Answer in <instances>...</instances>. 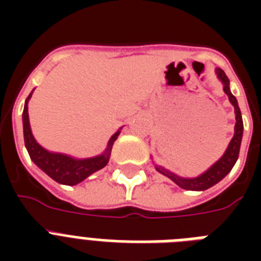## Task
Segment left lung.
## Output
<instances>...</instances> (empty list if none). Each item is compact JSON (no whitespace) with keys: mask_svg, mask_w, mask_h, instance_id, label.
<instances>
[{"mask_svg":"<svg viewBox=\"0 0 261 261\" xmlns=\"http://www.w3.org/2000/svg\"><path fill=\"white\" fill-rule=\"evenodd\" d=\"M218 79L222 81L223 84V92L227 94V97L230 100V102L234 107V112H236V126H234V135L231 138L229 146H227L225 154L221 157V159L217 161V163L213 165L211 168H208L204 173H202L198 177L194 178H186V177H180L177 174L172 173V172L167 171L165 168L163 167H155V169L160 172V173L165 174L167 177H169L172 181H174L178 187H181L184 190H190V191H204L210 187L215 186L217 182L221 181L225 176H226L229 172L231 171V168L234 167L236 161L239 159V153H240V146H241V138H243V130H244V124H243V118H241V111L239 108V102H237V98L231 94L230 88H229V79L227 75L225 74V71L222 69H217L215 70Z\"/></svg>","mask_w":261,"mask_h":261,"instance_id":"obj_1","label":"left lung"}]
</instances>
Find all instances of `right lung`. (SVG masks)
I'll use <instances>...</instances> for the list:
<instances>
[{"mask_svg":"<svg viewBox=\"0 0 261 261\" xmlns=\"http://www.w3.org/2000/svg\"><path fill=\"white\" fill-rule=\"evenodd\" d=\"M31 94L27 97L24 111H22L24 142H25V147L31 160L44 173L48 174L57 182H61V184H65V186H75V184L85 180L88 176L106 167L108 161H110L112 145L118 138L120 131L115 133L111 137L108 146H107L106 151L102 154L92 157V159L77 160L66 154H61V153H51V151L46 150L44 147H42L36 142V139L34 138L32 131H31L30 116H28V100L31 98Z\"/></svg>","mask_w":261,"mask_h":261,"instance_id":"obj_1","label":"right lung"}]
</instances>
